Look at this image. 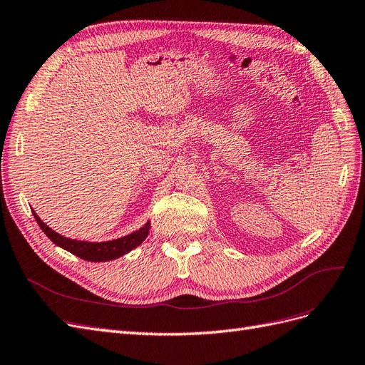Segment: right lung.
Listing matches in <instances>:
<instances>
[{"mask_svg": "<svg viewBox=\"0 0 365 365\" xmlns=\"http://www.w3.org/2000/svg\"><path fill=\"white\" fill-rule=\"evenodd\" d=\"M31 212L41 230L46 233V236L53 242L54 245L67 250L68 252L74 254V256L88 262H109V260H115L121 256H125V254H128L129 251L143 244V240L148 237L149 230H150V220H148L145 225L138 228L137 231H134V233L114 239V240H106V242L77 240V239H70L56 233V231L51 230L47 224L42 222L41 217L35 213V210H31Z\"/></svg>", "mask_w": 365, "mask_h": 365, "instance_id": "add662e5", "label": "right lung"}]
</instances>
